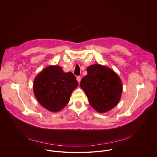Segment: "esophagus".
I'll use <instances>...</instances> for the list:
<instances>
[{
    "mask_svg": "<svg viewBox=\"0 0 157 157\" xmlns=\"http://www.w3.org/2000/svg\"><path fill=\"white\" fill-rule=\"evenodd\" d=\"M77 82H78V83H80V81H81V77H80V76L77 77Z\"/></svg>",
    "mask_w": 157,
    "mask_h": 157,
    "instance_id": "obj_1",
    "label": "esophagus"
}]
</instances>
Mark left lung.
Here are the masks:
<instances>
[{
    "label": "left lung",
    "instance_id": "8db88e82",
    "mask_svg": "<svg viewBox=\"0 0 157 157\" xmlns=\"http://www.w3.org/2000/svg\"><path fill=\"white\" fill-rule=\"evenodd\" d=\"M88 74L80 82L90 106L99 113L113 109L119 102L123 86L118 75L111 68L94 64L87 68Z\"/></svg>",
    "mask_w": 157,
    "mask_h": 157
}]
</instances>
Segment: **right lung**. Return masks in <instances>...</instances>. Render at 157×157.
Returning a JSON list of instances; mask_svg holds the SVG:
<instances>
[{
  "label": "right lung",
  "mask_w": 157,
  "mask_h": 157,
  "mask_svg": "<svg viewBox=\"0 0 157 157\" xmlns=\"http://www.w3.org/2000/svg\"><path fill=\"white\" fill-rule=\"evenodd\" d=\"M78 85L71 72H65L59 65H50L36 77L33 91L37 100L44 108L57 112L67 105L72 91Z\"/></svg>",
  "instance_id": "1"
}]
</instances>
